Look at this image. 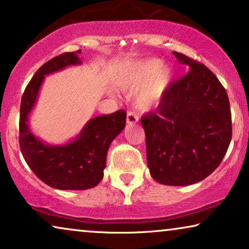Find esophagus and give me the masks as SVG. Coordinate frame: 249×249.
Instances as JSON below:
<instances>
[{"mask_svg":"<svg viewBox=\"0 0 249 249\" xmlns=\"http://www.w3.org/2000/svg\"><path fill=\"white\" fill-rule=\"evenodd\" d=\"M138 121V115L136 112L134 111H128L127 113V124H136V122Z\"/></svg>","mask_w":249,"mask_h":249,"instance_id":"34e87169","label":"esophagus"}]
</instances>
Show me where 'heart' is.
<instances>
[{
	"label": "heart",
	"instance_id": "obj_1",
	"mask_svg": "<svg viewBox=\"0 0 249 249\" xmlns=\"http://www.w3.org/2000/svg\"><path fill=\"white\" fill-rule=\"evenodd\" d=\"M171 78L172 71L168 66H161L159 59H148L137 62L131 68L124 85L128 88L144 85L137 95V102L141 107L148 108L162 97Z\"/></svg>",
	"mask_w": 249,
	"mask_h": 249
}]
</instances>
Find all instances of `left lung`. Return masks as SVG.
Segmentation results:
<instances>
[{
  "mask_svg": "<svg viewBox=\"0 0 249 249\" xmlns=\"http://www.w3.org/2000/svg\"><path fill=\"white\" fill-rule=\"evenodd\" d=\"M189 72L170 85L158 110L142 117L147 165L166 186L202 181L220 165L232 137L228 94L209 68L173 52Z\"/></svg>",
  "mask_w": 249,
  "mask_h": 249,
  "instance_id": "left-lung-1",
  "label": "left lung"
}]
</instances>
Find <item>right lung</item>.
Returning <instances> with one entry per match:
<instances>
[{
	"mask_svg": "<svg viewBox=\"0 0 249 249\" xmlns=\"http://www.w3.org/2000/svg\"><path fill=\"white\" fill-rule=\"evenodd\" d=\"M80 50L67 52L44 63L27 85L20 104L19 144L23 159L43 182L61 190H85L100 183L107 165V149L124 130L127 118L124 110L95 117L87 122L76 139L66 145H47L32 134L28 117L44 77L66 67L80 64Z\"/></svg>",
	"mask_w": 249,
	"mask_h": 249,
	"instance_id": "1",
	"label": "right lung"
}]
</instances>
